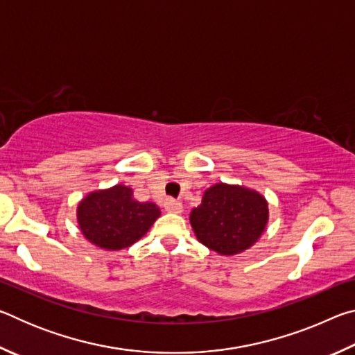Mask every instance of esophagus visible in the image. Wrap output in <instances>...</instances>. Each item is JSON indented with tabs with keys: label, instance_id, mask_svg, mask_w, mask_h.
<instances>
[{
	"label": "esophagus",
	"instance_id": "esophagus-1",
	"mask_svg": "<svg viewBox=\"0 0 355 355\" xmlns=\"http://www.w3.org/2000/svg\"><path fill=\"white\" fill-rule=\"evenodd\" d=\"M164 208H166L167 213H175V214H178V213L183 211V205H182V203L177 202V200H173V199H167V200L164 202Z\"/></svg>",
	"mask_w": 355,
	"mask_h": 355
}]
</instances>
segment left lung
Segmentation results:
<instances>
[{"label":"left lung","instance_id":"obj_1","mask_svg":"<svg viewBox=\"0 0 355 355\" xmlns=\"http://www.w3.org/2000/svg\"><path fill=\"white\" fill-rule=\"evenodd\" d=\"M268 219V202L261 194L225 183L208 188L189 216L197 239L220 255H236L252 248Z\"/></svg>","mask_w":355,"mask_h":355}]
</instances>
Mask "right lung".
<instances>
[{"mask_svg":"<svg viewBox=\"0 0 355 355\" xmlns=\"http://www.w3.org/2000/svg\"><path fill=\"white\" fill-rule=\"evenodd\" d=\"M159 214L155 203L137 202L133 189L123 184L91 192L76 209L84 238L106 250H120L139 241Z\"/></svg>","mask_w":355,"mask_h":355,"instance_id":"add662e5","label":"right lung"}]
</instances>
